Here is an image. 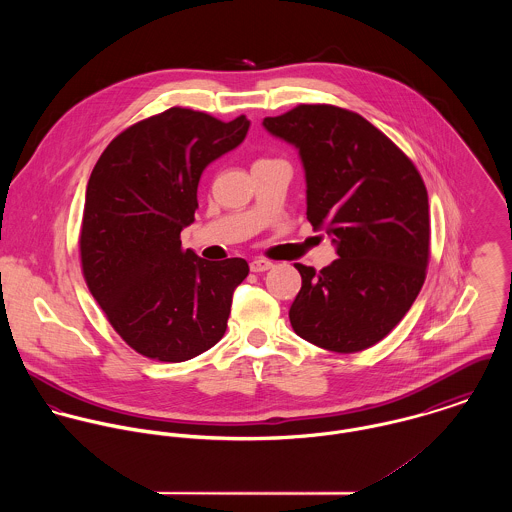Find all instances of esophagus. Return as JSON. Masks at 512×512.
I'll use <instances>...</instances> for the list:
<instances>
[{
    "instance_id": "1",
    "label": "esophagus",
    "mask_w": 512,
    "mask_h": 512,
    "mask_svg": "<svg viewBox=\"0 0 512 512\" xmlns=\"http://www.w3.org/2000/svg\"><path fill=\"white\" fill-rule=\"evenodd\" d=\"M274 264L270 262V260H266V258H254L252 262H250V270L252 272H256V274H260V272H266V270H270Z\"/></svg>"
}]
</instances>
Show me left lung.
Returning a JSON list of instances; mask_svg holds the SVG:
<instances>
[{
    "mask_svg": "<svg viewBox=\"0 0 512 512\" xmlns=\"http://www.w3.org/2000/svg\"><path fill=\"white\" fill-rule=\"evenodd\" d=\"M262 126L292 144L303 171L307 220L325 230L337 260L295 264L301 290L293 331L327 351L357 353L384 339L424 286L430 205L414 163L363 116L301 104Z\"/></svg>",
    "mask_w": 512,
    "mask_h": 512,
    "instance_id": "obj_1",
    "label": "left lung"
}]
</instances>
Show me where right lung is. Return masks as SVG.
<instances>
[{"instance_id": "obj_1", "label": "right lung", "mask_w": 512, "mask_h": 512, "mask_svg": "<svg viewBox=\"0 0 512 512\" xmlns=\"http://www.w3.org/2000/svg\"><path fill=\"white\" fill-rule=\"evenodd\" d=\"M248 128L246 116L220 122L169 108L116 136L90 173L82 274L116 333L147 359L189 361L226 331L248 264L203 260L181 248L179 234L195 220L203 171Z\"/></svg>"}]
</instances>
